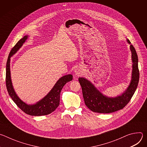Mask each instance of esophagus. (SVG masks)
<instances>
[{
  "mask_svg": "<svg viewBox=\"0 0 147 147\" xmlns=\"http://www.w3.org/2000/svg\"><path fill=\"white\" fill-rule=\"evenodd\" d=\"M75 73H76V75H77V76H80L82 75V71L80 68H77L75 70Z\"/></svg>",
  "mask_w": 147,
  "mask_h": 147,
  "instance_id": "esophagus-1",
  "label": "esophagus"
}]
</instances>
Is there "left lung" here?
I'll list each match as a JSON object with an SVG mask.
<instances>
[{
	"mask_svg": "<svg viewBox=\"0 0 147 147\" xmlns=\"http://www.w3.org/2000/svg\"><path fill=\"white\" fill-rule=\"evenodd\" d=\"M127 40L129 44H131L129 39ZM130 47L133 61L131 81L127 90L121 95L115 98L108 97L100 92L90 81L82 77L78 78L85 104L92 112L100 113H112L122 109L131 100L138 86L140 73L137 54L132 45Z\"/></svg>",
	"mask_w": 147,
	"mask_h": 147,
	"instance_id": "obj_1",
	"label": "left lung"
}]
</instances>
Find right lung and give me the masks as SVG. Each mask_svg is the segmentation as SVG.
Here are the masks:
<instances>
[{"instance_id":"1","label":"right lung","mask_w":147,"mask_h":147,"mask_svg":"<svg viewBox=\"0 0 147 147\" xmlns=\"http://www.w3.org/2000/svg\"><path fill=\"white\" fill-rule=\"evenodd\" d=\"M28 36H24L19 40L15 46L11 49L6 63V84L8 93L17 106L26 114L31 116L47 115L53 112L59 105L60 92L66 84L73 80V76L68 74L61 77L55 84L51 91L40 100L34 105H27L21 100L16 94L11 80L10 61V57L17 52L25 42Z\"/></svg>"}]
</instances>
